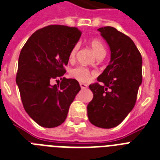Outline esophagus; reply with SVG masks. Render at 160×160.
Wrapping results in <instances>:
<instances>
[{
	"label": "esophagus",
	"instance_id": "obj_1",
	"mask_svg": "<svg viewBox=\"0 0 160 160\" xmlns=\"http://www.w3.org/2000/svg\"><path fill=\"white\" fill-rule=\"evenodd\" d=\"M80 87H81L82 89H85V88H88V85H87V84H85V83L80 82Z\"/></svg>",
	"mask_w": 160,
	"mask_h": 160
}]
</instances>
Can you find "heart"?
<instances>
[{
  "label": "heart",
  "instance_id": "1",
  "mask_svg": "<svg viewBox=\"0 0 160 160\" xmlns=\"http://www.w3.org/2000/svg\"><path fill=\"white\" fill-rule=\"evenodd\" d=\"M90 46L92 47V49L94 51V53L97 57L102 56V55H105V46L103 44V42L101 40H99L97 38H94L90 41ZM79 49V43H76V44L72 47L71 49L70 52H69V55L68 58L70 60H72L76 56L78 51ZM94 74V72H92L89 68L84 66L79 65L75 67V68H72L70 71V75L72 78H74L75 79H77L78 81L81 82H87L91 78L92 75Z\"/></svg>",
  "mask_w": 160,
  "mask_h": 160
}]
</instances>
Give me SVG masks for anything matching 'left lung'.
<instances>
[{"mask_svg":"<svg viewBox=\"0 0 160 160\" xmlns=\"http://www.w3.org/2000/svg\"><path fill=\"white\" fill-rule=\"evenodd\" d=\"M98 31L111 51L109 64L91 84L93 99L88 105L91 123L101 128H112L124 120L133 109L142 82V58L129 37L113 27Z\"/></svg>","mask_w":160,"mask_h":160,"instance_id":"8db88e82","label":"left lung"}]
</instances>
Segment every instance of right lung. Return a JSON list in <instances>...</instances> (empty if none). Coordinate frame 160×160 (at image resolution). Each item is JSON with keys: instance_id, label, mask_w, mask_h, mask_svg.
I'll return each mask as SVG.
<instances>
[{"instance_id": "right-lung-1", "label": "right lung", "mask_w": 160, "mask_h": 160, "mask_svg": "<svg viewBox=\"0 0 160 160\" xmlns=\"http://www.w3.org/2000/svg\"><path fill=\"white\" fill-rule=\"evenodd\" d=\"M81 35L77 28L49 25L32 34L21 50L16 83L25 111L40 126L62 124L81 90L77 80L63 78L69 52ZM55 79L62 82L52 85Z\"/></svg>"}]
</instances>
